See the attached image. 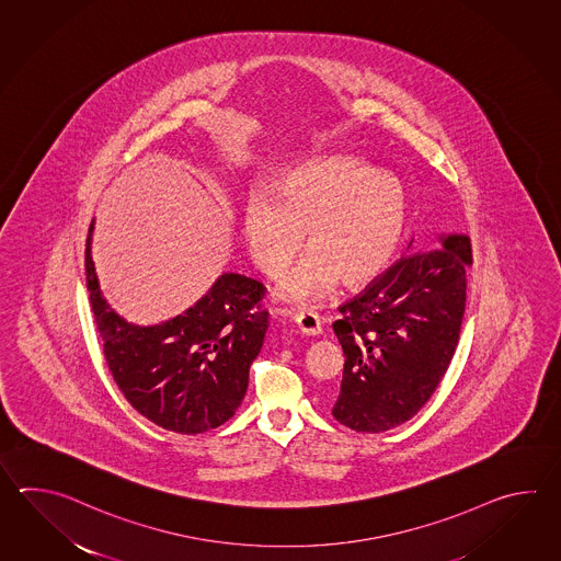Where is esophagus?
Masks as SVG:
<instances>
[{
    "mask_svg": "<svg viewBox=\"0 0 561 561\" xmlns=\"http://www.w3.org/2000/svg\"><path fill=\"white\" fill-rule=\"evenodd\" d=\"M290 319L297 324L298 331L302 334H309V336H317L321 334V319L317 312L312 310L298 309L295 312H290Z\"/></svg>",
    "mask_w": 561,
    "mask_h": 561,
    "instance_id": "esophagus-1",
    "label": "esophagus"
}]
</instances>
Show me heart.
<instances>
[{"label":"heart","instance_id":"1","mask_svg":"<svg viewBox=\"0 0 561 561\" xmlns=\"http://www.w3.org/2000/svg\"><path fill=\"white\" fill-rule=\"evenodd\" d=\"M405 227V194L389 172H373L351 156H321L290 168L271 192H249L240 228L252 264L283 275L305 242L312 251L276 295L307 307L343 278L365 285L391 263Z\"/></svg>","mask_w":561,"mask_h":561}]
</instances>
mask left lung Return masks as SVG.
Returning <instances> with one entry per match:
<instances>
[{"mask_svg": "<svg viewBox=\"0 0 561 561\" xmlns=\"http://www.w3.org/2000/svg\"><path fill=\"white\" fill-rule=\"evenodd\" d=\"M433 247L401 256L339 307L345 369L333 417L348 430L382 433L417 415L454 358L471 240L439 234Z\"/></svg>", "mask_w": 561, "mask_h": 561, "instance_id": "obj_1", "label": "left lung"}]
</instances>
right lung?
<instances>
[{"instance_id":"right-lung-1","label":"right lung","mask_w":561,"mask_h":561,"mask_svg":"<svg viewBox=\"0 0 561 561\" xmlns=\"http://www.w3.org/2000/svg\"><path fill=\"white\" fill-rule=\"evenodd\" d=\"M85 239V286L107 369L140 415L162 430L198 435L237 413L263 348V283L225 273L194 307L154 327L124 321L102 297Z\"/></svg>"}]
</instances>
